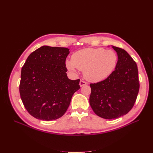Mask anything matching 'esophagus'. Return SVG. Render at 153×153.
<instances>
[{
    "label": "esophagus",
    "mask_w": 153,
    "mask_h": 153,
    "mask_svg": "<svg viewBox=\"0 0 153 153\" xmlns=\"http://www.w3.org/2000/svg\"><path fill=\"white\" fill-rule=\"evenodd\" d=\"M86 84H87V82H85V81H84V80H80V81L79 85H80V87H82V86H84V85H85Z\"/></svg>",
    "instance_id": "1"
}]
</instances>
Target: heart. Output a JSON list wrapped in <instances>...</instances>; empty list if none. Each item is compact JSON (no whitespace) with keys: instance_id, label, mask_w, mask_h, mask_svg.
Segmentation results:
<instances>
[{"instance_id":"obj_1","label":"heart","mask_w":153,"mask_h":153,"mask_svg":"<svg viewBox=\"0 0 153 153\" xmlns=\"http://www.w3.org/2000/svg\"><path fill=\"white\" fill-rule=\"evenodd\" d=\"M117 53L113 50L103 48H85L77 51L72 55V61H66V68L75 73L76 69L84 71L87 80L98 82L105 80L116 68Z\"/></svg>"}]
</instances>
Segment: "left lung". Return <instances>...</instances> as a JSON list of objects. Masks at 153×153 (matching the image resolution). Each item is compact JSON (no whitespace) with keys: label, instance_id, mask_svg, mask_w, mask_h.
Wrapping results in <instances>:
<instances>
[{"label":"left lung","instance_id":"obj_1","mask_svg":"<svg viewBox=\"0 0 153 153\" xmlns=\"http://www.w3.org/2000/svg\"><path fill=\"white\" fill-rule=\"evenodd\" d=\"M112 48L118 55L116 68L105 80L90 84L91 108L97 115L106 119L128 114L135 103L140 87L136 62L124 49Z\"/></svg>","mask_w":153,"mask_h":153}]
</instances>
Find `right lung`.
Instances as JSON below:
<instances>
[{
    "instance_id": "right-lung-1",
    "label": "right lung",
    "mask_w": 153,
    "mask_h": 153,
    "mask_svg": "<svg viewBox=\"0 0 153 153\" xmlns=\"http://www.w3.org/2000/svg\"><path fill=\"white\" fill-rule=\"evenodd\" d=\"M69 49L43 46L31 53L22 68L20 94L32 116L52 121L65 114L80 80L67 76L66 59Z\"/></svg>"
}]
</instances>
